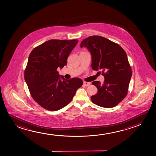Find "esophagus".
I'll use <instances>...</instances> for the list:
<instances>
[{"label":"esophagus","instance_id":"esophagus-1","mask_svg":"<svg viewBox=\"0 0 156 156\" xmlns=\"http://www.w3.org/2000/svg\"><path fill=\"white\" fill-rule=\"evenodd\" d=\"M84 85L85 86H89L90 85V83H88V82H86V81H84Z\"/></svg>","mask_w":156,"mask_h":156}]
</instances>
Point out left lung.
Masks as SVG:
<instances>
[{
    "label": "left lung",
    "instance_id": "left-lung-1",
    "mask_svg": "<svg viewBox=\"0 0 156 156\" xmlns=\"http://www.w3.org/2000/svg\"><path fill=\"white\" fill-rule=\"evenodd\" d=\"M80 47H86L91 54L92 68L100 71L105 77L103 84L92 83L98 93L91 97L94 104L112 108L126 97L132 72L126 52L117 43L100 36H91L81 41Z\"/></svg>",
    "mask_w": 156,
    "mask_h": 156
}]
</instances>
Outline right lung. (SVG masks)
Instances as JSON below:
<instances>
[{"mask_svg": "<svg viewBox=\"0 0 156 156\" xmlns=\"http://www.w3.org/2000/svg\"><path fill=\"white\" fill-rule=\"evenodd\" d=\"M78 40H51L30 52L25 71V80L34 100L44 108L56 111L66 106L83 84L78 78L67 80L59 76L78 43Z\"/></svg>", "mask_w": 156, "mask_h": 156, "instance_id": "1", "label": "right lung"}]
</instances>
